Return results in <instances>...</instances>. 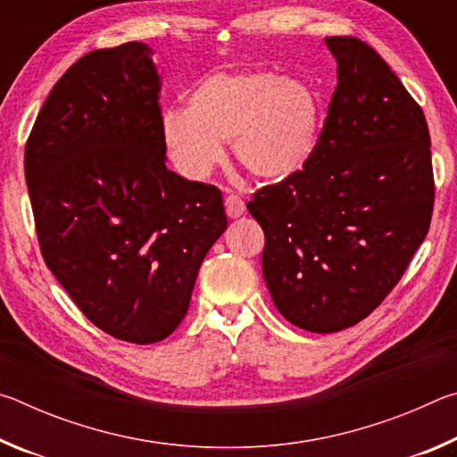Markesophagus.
<instances>
[{
    "label": "esophagus",
    "mask_w": 457,
    "mask_h": 457,
    "mask_svg": "<svg viewBox=\"0 0 457 457\" xmlns=\"http://www.w3.org/2000/svg\"><path fill=\"white\" fill-rule=\"evenodd\" d=\"M226 213L229 215V218H239V215H244V212H245V204H244V199L239 197V195H234V193H231V195H228L226 197Z\"/></svg>",
    "instance_id": "34e87169"
}]
</instances>
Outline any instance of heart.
I'll return each mask as SVG.
<instances>
[{
	"mask_svg": "<svg viewBox=\"0 0 457 457\" xmlns=\"http://www.w3.org/2000/svg\"><path fill=\"white\" fill-rule=\"evenodd\" d=\"M320 108L304 80L268 71L215 74L187 95V108L167 111L161 137L177 171L201 181L223 159L221 143L245 171L268 181L298 173L316 151Z\"/></svg>",
	"mask_w": 457,
	"mask_h": 457,
	"instance_id": "heart-1",
	"label": "heart"
}]
</instances>
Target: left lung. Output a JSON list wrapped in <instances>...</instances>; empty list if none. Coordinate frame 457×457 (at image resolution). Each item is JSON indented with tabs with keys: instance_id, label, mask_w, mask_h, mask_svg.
<instances>
[{
	"instance_id": "left-lung-1",
	"label": "left lung",
	"mask_w": 457,
	"mask_h": 457,
	"mask_svg": "<svg viewBox=\"0 0 457 457\" xmlns=\"http://www.w3.org/2000/svg\"><path fill=\"white\" fill-rule=\"evenodd\" d=\"M337 60L319 145L284 181L253 193L262 272L294 327L338 332L383 303L428 236L431 141L421 106L389 64L353 36L327 37Z\"/></svg>"
}]
</instances>
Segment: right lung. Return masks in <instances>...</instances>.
<instances>
[{"label": "right lung", "mask_w": 457, "mask_h": 457, "mask_svg": "<svg viewBox=\"0 0 457 457\" xmlns=\"http://www.w3.org/2000/svg\"><path fill=\"white\" fill-rule=\"evenodd\" d=\"M151 56L143 42L82 56L54 84L24 154L46 266L92 324L135 345L179 327L228 228L218 187L167 169Z\"/></svg>", "instance_id": "add662e5"}]
</instances>
